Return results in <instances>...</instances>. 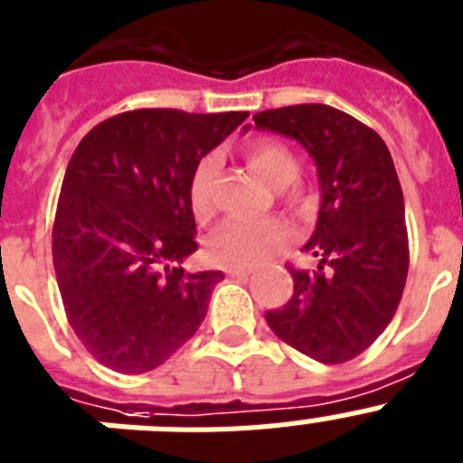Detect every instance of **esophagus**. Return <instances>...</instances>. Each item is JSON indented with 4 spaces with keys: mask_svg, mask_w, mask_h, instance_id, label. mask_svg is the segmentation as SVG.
<instances>
[{
    "mask_svg": "<svg viewBox=\"0 0 463 463\" xmlns=\"http://www.w3.org/2000/svg\"><path fill=\"white\" fill-rule=\"evenodd\" d=\"M249 272H251L249 268H226L228 277H247Z\"/></svg>",
    "mask_w": 463,
    "mask_h": 463,
    "instance_id": "obj_1",
    "label": "esophagus"
}]
</instances>
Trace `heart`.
<instances>
[{"label": "heart", "mask_w": 463, "mask_h": 463, "mask_svg": "<svg viewBox=\"0 0 463 463\" xmlns=\"http://www.w3.org/2000/svg\"><path fill=\"white\" fill-rule=\"evenodd\" d=\"M247 163L275 188H287L298 176V160L287 144L275 139H259L249 144ZM219 158L214 154L200 158L188 182V203L198 221H209L216 212L214 176ZM288 244V231L272 219H231L212 235L207 247L209 259L223 268H254L279 254Z\"/></svg>", "instance_id": "b5f03b06"}]
</instances>
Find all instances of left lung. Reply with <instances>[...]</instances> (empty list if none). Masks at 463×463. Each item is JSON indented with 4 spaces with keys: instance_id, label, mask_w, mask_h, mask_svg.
Listing matches in <instances>:
<instances>
[{
    "instance_id": "obj_1",
    "label": "left lung",
    "mask_w": 463,
    "mask_h": 463,
    "mask_svg": "<svg viewBox=\"0 0 463 463\" xmlns=\"http://www.w3.org/2000/svg\"><path fill=\"white\" fill-rule=\"evenodd\" d=\"M312 156L321 188L317 228L303 251L315 272L288 268L293 296L265 315L279 340L321 364H345L389 326L408 277V228L392 154L382 137L328 104L254 116Z\"/></svg>"
}]
</instances>
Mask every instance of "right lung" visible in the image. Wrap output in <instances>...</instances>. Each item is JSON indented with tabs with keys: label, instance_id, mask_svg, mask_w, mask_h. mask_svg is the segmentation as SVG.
I'll use <instances>...</instances> for the list:
<instances>
[{
	"label": "right lung",
	"instance_id": "add662e5",
	"mask_svg": "<svg viewBox=\"0 0 463 463\" xmlns=\"http://www.w3.org/2000/svg\"><path fill=\"white\" fill-rule=\"evenodd\" d=\"M247 116L126 111L76 146L55 212V277L71 328L111 371H154L203 324L223 272L179 265L198 249L188 182Z\"/></svg>",
	"mask_w": 463,
	"mask_h": 463
}]
</instances>
